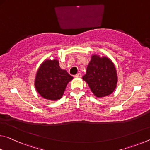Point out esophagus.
I'll list each match as a JSON object with an SVG mask.
<instances>
[{"label":"esophagus","instance_id":"esophagus-1","mask_svg":"<svg viewBox=\"0 0 150 150\" xmlns=\"http://www.w3.org/2000/svg\"><path fill=\"white\" fill-rule=\"evenodd\" d=\"M75 77H76V78H81V73H77V74H76L75 75Z\"/></svg>","mask_w":150,"mask_h":150}]
</instances>
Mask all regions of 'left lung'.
Listing matches in <instances>:
<instances>
[{
	"label": "left lung",
	"mask_w": 150,
	"mask_h": 150,
	"mask_svg": "<svg viewBox=\"0 0 150 150\" xmlns=\"http://www.w3.org/2000/svg\"><path fill=\"white\" fill-rule=\"evenodd\" d=\"M94 96L101 98L109 96L117 87L118 77L115 66L107 56L93 54L82 78Z\"/></svg>",
	"instance_id": "1"
}]
</instances>
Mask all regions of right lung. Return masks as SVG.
<instances>
[{
    "label": "right lung",
    "mask_w": 150,
    "mask_h": 150,
    "mask_svg": "<svg viewBox=\"0 0 150 150\" xmlns=\"http://www.w3.org/2000/svg\"><path fill=\"white\" fill-rule=\"evenodd\" d=\"M73 79L60 67L58 59H45L35 75V87L42 98L57 101L62 97L67 85Z\"/></svg>",
    "instance_id": "right-lung-1"
}]
</instances>
